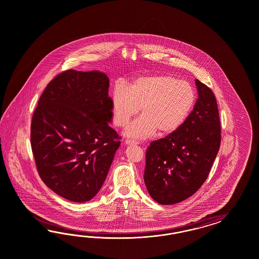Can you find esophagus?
<instances>
[{
  "instance_id": "esophagus-1",
  "label": "esophagus",
  "mask_w": 259,
  "mask_h": 259,
  "mask_svg": "<svg viewBox=\"0 0 259 259\" xmlns=\"http://www.w3.org/2000/svg\"><path fill=\"white\" fill-rule=\"evenodd\" d=\"M124 143H125L126 145H134V144H137L136 141H131V140H125Z\"/></svg>"
}]
</instances>
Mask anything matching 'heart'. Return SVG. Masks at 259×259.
Instances as JSON below:
<instances>
[{
  "label": "heart",
  "mask_w": 259,
  "mask_h": 259,
  "mask_svg": "<svg viewBox=\"0 0 259 259\" xmlns=\"http://www.w3.org/2000/svg\"><path fill=\"white\" fill-rule=\"evenodd\" d=\"M196 102V90L186 80L163 74L141 76L127 87L118 83L113 88V123L124 127L141 108L142 115L126 128V136L145 140L157 131L168 136L181 128Z\"/></svg>",
  "instance_id": "b5f03b06"
}]
</instances>
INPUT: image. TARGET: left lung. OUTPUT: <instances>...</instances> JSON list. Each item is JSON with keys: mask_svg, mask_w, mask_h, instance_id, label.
<instances>
[{"mask_svg": "<svg viewBox=\"0 0 259 259\" xmlns=\"http://www.w3.org/2000/svg\"><path fill=\"white\" fill-rule=\"evenodd\" d=\"M198 99L175 133L152 141L146 151L144 182L150 196L162 205L185 200L201 187L211 171L221 141L214 94L196 79Z\"/></svg>", "mask_w": 259, "mask_h": 259, "instance_id": "1", "label": "left lung"}]
</instances>
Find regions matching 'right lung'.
Returning <instances> with one entry per match:
<instances>
[{
  "mask_svg": "<svg viewBox=\"0 0 259 259\" xmlns=\"http://www.w3.org/2000/svg\"><path fill=\"white\" fill-rule=\"evenodd\" d=\"M109 78L99 71L65 70L39 97L30 141L39 178L74 202L92 199L102 188L120 137L108 125Z\"/></svg>",
  "mask_w": 259,
  "mask_h": 259,
  "instance_id": "add662e5",
  "label": "right lung"
}]
</instances>
